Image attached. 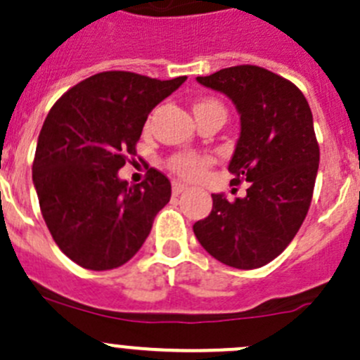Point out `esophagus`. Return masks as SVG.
<instances>
[{
  "mask_svg": "<svg viewBox=\"0 0 360 360\" xmlns=\"http://www.w3.org/2000/svg\"><path fill=\"white\" fill-rule=\"evenodd\" d=\"M185 191H187V187H185L184 184H180V181H173V194L179 195V194H181V192H185Z\"/></svg>",
  "mask_w": 360,
  "mask_h": 360,
  "instance_id": "1",
  "label": "esophagus"
}]
</instances>
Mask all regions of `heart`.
<instances>
[{
    "instance_id": "obj_1",
    "label": "heart",
    "mask_w": 360,
    "mask_h": 360,
    "mask_svg": "<svg viewBox=\"0 0 360 360\" xmlns=\"http://www.w3.org/2000/svg\"><path fill=\"white\" fill-rule=\"evenodd\" d=\"M192 110H194V115L199 117L202 113L213 112V110H220V112H226L222 106V103L217 101L213 98H201L198 101H194L192 105ZM213 165L212 158H206V155L199 154H175L166 161V166H168L169 172L173 175H176L181 180L187 181H199L202 176L206 175L210 168Z\"/></svg>"
}]
</instances>
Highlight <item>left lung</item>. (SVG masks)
I'll return each mask as SVG.
<instances>
[{
	"mask_svg": "<svg viewBox=\"0 0 360 360\" xmlns=\"http://www.w3.org/2000/svg\"><path fill=\"white\" fill-rule=\"evenodd\" d=\"M198 82L229 96L240 112L229 173L231 184L248 181V188L234 201L212 194V212L192 229L217 261L261 268L289 247L311 205L320 159L311 110L292 82L254 64L224 68Z\"/></svg>",
	"mask_w": 360,
	"mask_h": 360,
	"instance_id": "8db88e82",
	"label": "left lung"
}]
</instances>
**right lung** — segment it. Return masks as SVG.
Masks as SVG:
<instances>
[{
	"mask_svg": "<svg viewBox=\"0 0 360 360\" xmlns=\"http://www.w3.org/2000/svg\"><path fill=\"white\" fill-rule=\"evenodd\" d=\"M187 77L158 80L103 71L71 87L49 112L33 161L41 215L66 257L92 271L126 264L172 198L168 176L148 168L141 184L117 172L136 155L145 120Z\"/></svg>",
	"mask_w": 360,
	"mask_h": 360,
	"instance_id": "obj_1",
	"label": "right lung"
}]
</instances>
